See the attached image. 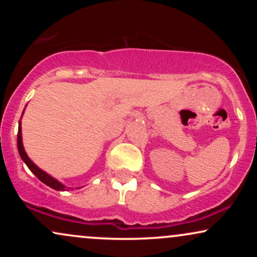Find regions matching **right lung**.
<instances>
[{"label":"right lung","mask_w":257,"mask_h":257,"mask_svg":"<svg viewBox=\"0 0 257 257\" xmlns=\"http://www.w3.org/2000/svg\"><path fill=\"white\" fill-rule=\"evenodd\" d=\"M17 141H18V151H19L20 157H22L23 161H24V163L26 164V166H28L29 169H30L31 172L34 173L35 175H36L37 178L43 182V184H46L47 186H49V187L54 188V190H57V191H65V190H66V186L61 184V182H59L58 180H55L54 178H53V176L49 175V174L43 172L42 169H40V168H38L36 164H35L34 162H32L30 158H29V156L26 155L24 146H23L22 124H20V122H19V129H18V140Z\"/></svg>","instance_id":"1"}]
</instances>
